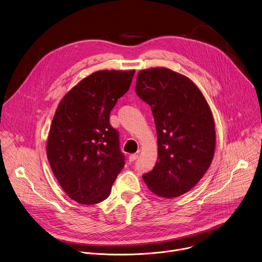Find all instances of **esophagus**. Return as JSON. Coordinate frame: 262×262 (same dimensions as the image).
Instances as JSON below:
<instances>
[{"instance_id":"obj_1","label":"esophagus","mask_w":262,"mask_h":262,"mask_svg":"<svg viewBox=\"0 0 262 262\" xmlns=\"http://www.w3.org/2000/svg\"><path fill=\"white\" fill-rule=\"evenodd\" d=\"M137 158H138V154H136V153H135V154H130V155H129V161H130V162L135 161Z\"/></svg>"}]
</instances>
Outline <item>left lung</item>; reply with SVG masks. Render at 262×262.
I'll list each match as a JSON object with an SVG mask.
<instances>
[{
  "instance_id": "obj_1",
  "label": "left lung",
  "mask_w": 262,
  "mask_h": 262,
  "mask_svg": "<svg viewBox=\"0 0 262 262\" xmlns=\"http://www.w3.org/2000/svg\"><path fill=\"white\" fill-rule=\"evenodd\" d=\"M136 94L151 107L157 133L158 158L143 179L158 196H180L212 162L216 133L211 109L191 80L165 68L140 71Z\"/></svg>"
}]
</instances>
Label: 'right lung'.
Listing matches in <instances>:
<instances>
[{
    "mask_svg": "<svg viewBox=\"0 0 262 262\" xmlns=\"http://www.w3.org/2000/svg\"><path fill=\"white\" fill-rule=\"evenodd\" d=\"M134 75V70L96 72L74 86L56 109L46 153L61 188L79 204L106 200L124 166L119 134L109 117Z\"/></svg>",
    "mask_w": 262,
    "mask_h": 262,
    "instance_id": "1",
    "label": "right lung"
}]
</instances>
